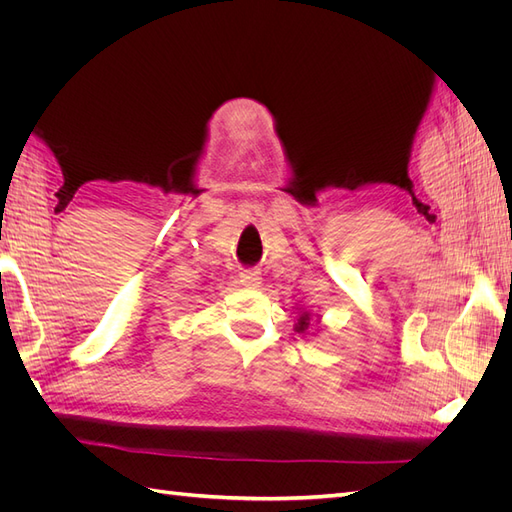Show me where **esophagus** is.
I'll list each match as a JSON object with an SVG mask.
<instances>
[{
  "mask_svg": "<svg viewBox=\"0 0 512 512\" xmlns=\"http://www.w3.org/2000/svg\"><path fill=\"white\" fill-rule=\"evenodd\" d=\"M239 282H241V286H245V288H256V286L260 284V273H258V271H252V269L241 271Z\"/></svg>",
  "mask_w": 512,
  "mask_h": 512,
  "instance_id": "obj_1",
  "label": "esophagus"
}]
</instances>
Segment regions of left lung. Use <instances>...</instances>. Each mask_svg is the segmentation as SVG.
Instances as JSON below:
<instances>
[{
  "label": "left lung",
  "instance_id": "8db88e82",
  "mask_svg": "<svg viewBox=\"0 0 512 512\" xmlns=\"http://www.w3.org/2000/svg\"><path fill=\"white\" fill-rule=\"evenodd\" d=\"M307 327H309V314H307V312H303V314H301V318H299V324H297V331H299V333H303Z\"/></svg>",
  "mask_w": 512,
  "mask_h": 512
}]
</instances>
